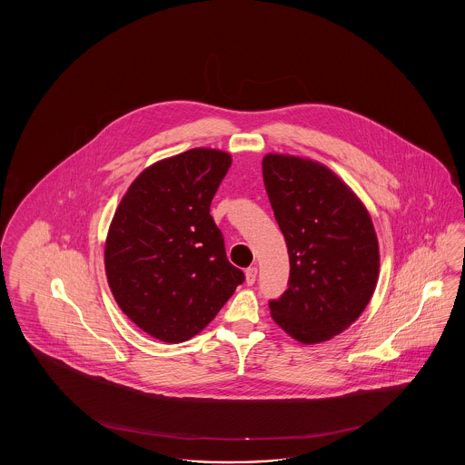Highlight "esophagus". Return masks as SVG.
<instances>
[{"mask_svg": "<svg viewBox=\"0 0 465 465\" xmlns=\"http://www.w3.org/2000/svg\"><path fill=\"white\" fill-rule=\"evenodd\" d=\"M256 275H258V268L256 266H249L245 270V282H247V286H252L256 282Z\"/></svg>", "mask_w": 465, "mask_h": 465, "instance_id": "34e87169", "label": "esophagus"}]
</instances>
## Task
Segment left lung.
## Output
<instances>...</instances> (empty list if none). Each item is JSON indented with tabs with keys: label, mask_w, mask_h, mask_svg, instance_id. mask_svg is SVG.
I'll use <instances>...</instances> for the list:
<instances>
[{
	"label": "left lung",
	"mask_w": 465,
	"mask_h": 465,
	"mask_svg": "<svg viewBox=\"0 0 465 465\" xmlns=\"http://www.w3.org/2000/svg\"><path fill=\"white\" fill-rule=\"evenodd\" d=\"M263 181L288 243V289L273 321L310 345L345 331L375 292L380 252L370 213L326 165L268 153Z\"/></svg>",
	"instance_id": "8db88e82"
}]
</instances>
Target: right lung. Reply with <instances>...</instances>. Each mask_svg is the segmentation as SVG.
Segmentation results:
<instances>
[{"label": "right lung", "mask_w": 465, "mask_h": 465, "mask_svg": "<svg viewBox=\"0 0 465 465\" xmlns=\"http://www.w3.org/2000/svg\"><path fill=\"white\" fill-rule=\"evenodd\" d=\"M230 165L232 156L211 148L163 158L134 179L113 216L104 245L111 292L160 341L199 334L245 279L209 214Z\"/></svg>", "instance_id": "obj_1"}]
</instances>
